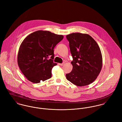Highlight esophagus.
Instances as JSON below:
<instances>
[{
	"label": "esophagus",
	"mask_w": 122,
	"mask_h": 122,
	"mask_svg": "<svg viewBox=\"0 0 122 122\" xmlns=\"http://www.w3.org/2000/svg\"><path fill=\"white\" fill-rule=\"evenodd\" d=\"M64 64V63H59V65H60V66H63Z\"/></svg>",
	"instance_id": "34e87169"
}]
</instances>
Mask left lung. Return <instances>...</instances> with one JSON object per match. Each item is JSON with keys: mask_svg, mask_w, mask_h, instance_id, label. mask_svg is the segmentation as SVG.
<instances>
[{"mask_svg": "<svg viewBox=\"0 0 122 122\" xmlns=\"http://www.w3.org/2000/svg\"><path fill=\"white\" fill-rule=\"evenodd\" d=\"M73 57V69L66 75L71 83L78 86L92 83L99 76L102 67V57L97 42L90 35L73 33L66 36Z\"/></svg>", "mask_w": 122, "mask_h": 122, "instance_id": "left-lung-1", "label": "left lung"}]
</instances>
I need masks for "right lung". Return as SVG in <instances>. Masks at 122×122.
<instances>
[{
    "mask_svg": "<svg viewBox=\"0 0 122 122\" xmlns=\"http://www.w3.org/2000/svg\"><path fill=\"white\" fill-rule=\"evenodd\" d=\"M63 37L49 31L37 30L25 38L19 49L17 63L29 81L36 84L51 77L52 67L57 65L53 62V49ZM49 56L51 59H47Z\"/></svg>",
    "mask_w": 122,
    "mask_h": 122,
    "instance_id": "1",
    "label": "right lung"
}]
</instances>
